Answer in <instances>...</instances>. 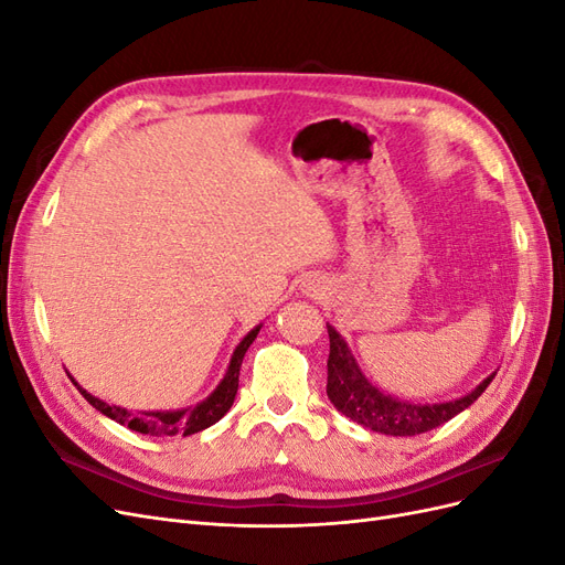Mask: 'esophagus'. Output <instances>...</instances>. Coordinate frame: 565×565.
<instances>
[{
	"label": "esophagus",
	"instance_id": "obj_1",
	"mask_svg": "<svg viewBox=\"0 0 565 565\" xmlns=\"http://www.w3.org/2000/svg\"><path fill=\"white\" fill-rule=\"evenodd\" d=\"M301 289H303V295L306 297H322L324 295V289H328V287H324V280L322 278H318V276H309V278H306L303 282H301Z\"/></svg>",
	"mask_w": 565,
	"mask_h": 565
}]
</instances>
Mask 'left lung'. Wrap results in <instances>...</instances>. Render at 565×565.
I'll list each match as a JSON object with an SVG mask.
<instances>
[{
	"mask_svg": "<svg viewBox=\"0 0 565 565\" xmlns=\"http://www.w3.org/2000/svg\"><path fill=\"white\" fill-rule=\"evenodd\" d=\"M330 334V358H328V398L339 409L341 415L358 422L370 431L386 434V436H417L436 429V426L450 422L461 409H467L488 384L494 380V374L478 384L469 396L436 403V405H415L398 398H391L377 386H372L365 374L358 367L355 358L351 355L347 341L328 324Z\"/></svg>",
	"mask_w": 565,
	"mask_h": 565,
	"instance_id": "8db88e82",
	"label": "left lung"
}]
</instances>
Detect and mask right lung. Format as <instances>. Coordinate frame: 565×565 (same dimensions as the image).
I'll return each mask as SVG.
<instances>
[{
  "label": "right lung",
  "instance_id": "add662e5",
  "mask_svg": "<svg viewBox=\"0 0 565 565\" xmlns=\"http://www.w3.org/2000/svg\"><path fill=\"white\" fill-rule=\"evenodd\" d=\"M259 330H262V324H259V328H254L241 341V344H237V349L233 351V358H231V365H228V370L224 374V380H221V384L214 388V393H212L207 401H202L195 407L177 409V413H141V415H134V413H129V409H125V407L108 405L104 401L94 398L92 393H87L82 386H77V384L75 386L79 388L82 396L89 401V405H94L98 409V413H104L106 417L115 419L117 424L129 426L131 431L158 436V438L191 436V434H198L202 429H207V426L216 424L231 409V405L235 401V393H237V377H241L243 358H245L252 341L256 339V334H259Z\"/></svg>",
  "mask_w": 565,
  "mask_h": 565
}]
</instances>
